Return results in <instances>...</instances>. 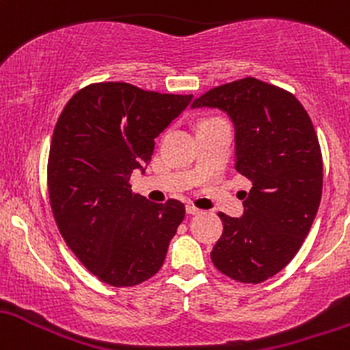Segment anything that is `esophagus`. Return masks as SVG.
Wrapping results in <instances>:
<instances>
[{"instance_id":"obj_1","label":"esophagus","mask_w":350,"mask_h":350,"mask_svg":"<svg viewBox=\"0 0 350 350\" xmlns=\"http://www.w3.org/2000/svg\"><path fill=\"white\" fill-rule=\"evenodd\" d=\"M185 210H187V213H188V215H198V213H200L198 208L193 206V205H187Z\"/></svg>"}]
</instances>
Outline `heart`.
<instances>
[{"instance_id": "b5f03b06", "label": "heart", "mask_w": 350, "mask_h": 350, "mask_svg": "<svg viewBox=\"0 0 350 350\" xmlns=\"http://www.w3.org/2000/svg\"><path fill=\"white\" fill-rule=\"evenodd\" d=\"M219 122H223V120L221 119H206V120H203L200 125H210V124H219Z\"/></svg>"}]
</instances>
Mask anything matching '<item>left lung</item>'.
I'll list each match as a JSON object with an SVG mask.
<instances>
[{
	"instance_id": "left-lung-1",
	"label": "left lung",
	"mask_w": 350,
	"mask_h": 350,
	"mask_svg": "<svg viewBox=\"0 0 350 350\" xmlns=\"http://www.w3.org/2000/svg\"><path fill=\"white\" fill-rule=\"evenodd\" d=\"M191 107L226 112L234 125V168L251 180L245 213H218L223 234L215 268L239 282H262L296 256L323 195V154L311 117L288 90L245 77L218 85Z\"/></svg>"
}]
</instances>
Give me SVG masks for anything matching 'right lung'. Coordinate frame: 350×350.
<instances>
[{
  "label": "right lung",
  "mask_w": 350,
  "mask_h": 350,
  "mask_svg": "<svg viewBox=\"0 0 350 350\" xmlns=\"http://www.w3.org/2000/svg\"><path fill=\"white\" fill-rule=\"evenodd\" d=\"M191 99L97 82L77 90L59 116L48 160L51 208L77 260L107 284L154 276L185 218L182 202H148L129 180L150 163L155 139Z\"/></svg>",
  "instance_id": "1"
}]
</instances>
